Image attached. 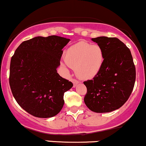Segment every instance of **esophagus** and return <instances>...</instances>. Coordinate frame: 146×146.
Masks as SVG:
<instances>
[{"label": "esophagus", "instance_id": "esophagus-1", "mask_svg": "<svg viewBox=\"0 0 146 146\" xmlns=\"http://www.w3.org/2000/svg\"><path fill=\"white\" fill-rule=\"evenodd\" d=\"M72 82H73V84H74V87H75L76 86V85L78 84V83H79V81H78V80H76V79H75V78H73L72 80Z\"/></svg>", "mask_w": 146, "mask_h": 146}]
</instances>
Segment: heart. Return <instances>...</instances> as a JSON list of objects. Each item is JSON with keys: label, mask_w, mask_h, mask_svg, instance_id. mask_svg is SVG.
<instances>
[{"label": "heart", "mask_w": 146, "mask_h": 146, "mask_svg": "<svg viewBox=\"0 0 146 146\" xmlns=\"http://www.w3.org/2000/svg\"><path fill=\"white\" fill-rule=\"evenodd\" d=\"M64 67L74 68L79 78L91 79L99 72L104 65V54L98 45L79 42L67 50Z\"/></svg>", "instance_id": "obj_1"}]
</instances>
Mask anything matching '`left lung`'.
<instances>
[{"label": "left lung", "instance_id": "left-lung-1", "mask_svg": "<svg viewBox=\"0 0 146 146\" xmlns=\"http://www.w3.org/2000/svg\"><path fill=\"white\" fill-rule=\"evenodd\" d=\"M102 48L104 62L92 80L84 81L87 93L84 102L94 112L119 109L130 97L136 79V70L130 49L117 38H92Z\"/></svg>", "mask_w": 146, "mask_h": 146}]
</instances>
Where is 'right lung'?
Listing matches in <instances>:
<instances>
[{"instance_id":"1","label":"right lung","mask_w":146,"mask_h":146,"mask_svg":"<svg viewBox=\"0 0 146 146\" xmlns=\"http://www.w3.org/2000/svg\"><path fill=\"white\" fill-rule=\"evenodd\" d=\"M70 40L58 36L34 37L23 42L11 57V92L18 104L34 117L56 115L64 105V93L72 88L56 70Z\"/></svg>"}]
</instances>
